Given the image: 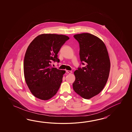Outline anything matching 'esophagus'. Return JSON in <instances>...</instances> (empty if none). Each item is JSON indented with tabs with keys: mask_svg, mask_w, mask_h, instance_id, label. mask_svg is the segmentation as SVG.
<instances>
[{
	"mask_svg": "<svg viewBox=\"0 0 132 132\" xmlns=\"http://www.w3.org/2000/svg\"><path fill=\"white\" fill-rule=\"evenodd\" d=\"M66 72L70 74V73H72V71H69V70H66Z\"/></svg>",
	"mask_w": 132,
	"mask_h": 132,
	"instance_id": "34e87169",
	"label": "esophagus"
}]
</instances>
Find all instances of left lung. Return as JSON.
<instances>
[{
    "mask_svg": "<svg viewBox=\"0 0 132 132\" xmlns=\"http://www.w3.org/2000/svg\"><path fill=\"white\" fill-rule=\"evenodd\" d=\"M80 45V57L82 65L74 72L73 89L85 99H90L101 92L110 74V62L105 44L99 38L89 33L74 36Z\"/></svg>",
    "mask_w": 132,
    "mask_h": 132,
    "instance_id": "obj_1",
    "label": "left lung"
}]
</instances>
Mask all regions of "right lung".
<instances>
[{"label":"right lung","instance_id":"add662e5","mask_svg":"<svg viewBox=\"0 0 132 132\" xmlns=\"http://www.w3.org/2000/svg\"><path fill=\"white\" fill-rule=\"evenodd\" d=\"M68 37L61 34H42L29 45L25 53L23 71L26 83L35 97L47 101L59 89L65 70L51 67L59 62L57 54Z\"/></svg>","mask_w":132,"mask_h":132}]
</instances>
